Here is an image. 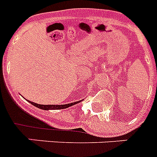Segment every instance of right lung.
Masks as SVG:
<instances>
[{
    "instance_id": "1",
    "label": "right lung",
    "mask_w": 157,
    "mask_h": 157,
    "mask_svg": "<svg viewBox=\"0 0 157 157\" xmlns=\"http://www.w3.org/2000/svg\"><path fill=\"white\" fill-rule=\"evenodd\" d=\"M28 103H30L31 104L35 106L37 108H40V109L45 110V111H49V110H59V109H64V108H67V107H71L73 105L76 104V103H80V101H77V102H74V103H67V104L63 105H43V104H38V103H33V102H31L29 100H27Z\"/></svg>"
}]
</instances>
